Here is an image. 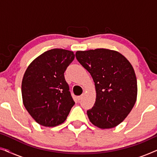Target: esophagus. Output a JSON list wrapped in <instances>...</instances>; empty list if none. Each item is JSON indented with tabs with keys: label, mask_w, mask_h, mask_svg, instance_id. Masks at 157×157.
Listing matches in <instances>:
<instances>
[{
	"label": "esophagus",
	"mask_w": 157,
	"mask_h": 157,
	"mask_svg": "<svg viewBox=\"0 0 157 157\" xmlns=\"http://www.w3.org/2000/svg\"><path fill=\"white\" fill-rule=\"evenodd\" d=\"M83 95H81V96H78V97H77V99H78V101H80L81 98H83Z\"/></svg>",
	"instance_id": "esophagus-1"
}]
</instances>
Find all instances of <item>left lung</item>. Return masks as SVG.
Returning <instances> with one entry per match:
<instances>
[{"instance_id": "8db88e82", "label": "left lung", "mask_w": 157, "mask_h": 157, "mask_svg": "<svg viewBox=\"0 0 157 157\" xmlns=\"http://www.w3.org/2000/svg\"><path fill=\"white\" fill-rule=\"evenodd\" d=\"M76 57L95 85V104L87 111L89 121L103 129L118 126L136 101L137 81L132 64L121 53L106 48L78 51Z\"/></svg>"}]
</instances>
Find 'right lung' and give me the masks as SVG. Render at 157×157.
Returning a JSON list of instances; mask_svg holds the SVG:
<instances>
[{"instance_id": "1", "label": "right lung", "mask_w": 157, "mask_h": 157, "mask_svg": "<svg viewBox=\"0 0 157 157\" xmlns=\"http://www.w3.org/2000/svg\"><path fill=\"white\" fill-rule=\"evenodd\" d=\"M74 56L73 51L51 49L34 59L25 71L23 103L40 125L53 127L63 123L75 104L64 77Z\"/></svg>"}]
</instances>
